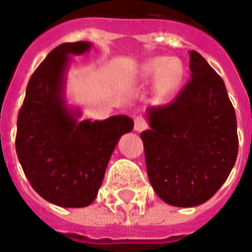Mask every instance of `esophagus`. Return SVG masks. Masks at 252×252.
I'll use <instances>...</instances> for the list:
<instances>
[{
    "instance_id": "34e87169",
    "label": "esophagus",
    "mask_w": 252,
    "mask_h": 252,
    "mask_svg": "<svg viewBox=\"0 0 252 252\" xmlns=\"http://www.w3.org/2000/svg\"><path fill=\"white\" fill-rule=\"evenodd\" d=\"M133 128H135V131L142 132L147 128V123L143 117H135L133 119Z\"/></svg>"
}]
</instances>
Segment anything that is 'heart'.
I'll list each match as a JSON object with an SVG mask.
<instances>
[{"instance_id":"obj_1","label":"heart","mask_w":252,"mask_h":252,"mask_svg":"<svg viewBox=\"0 0 252 252\" xmlns=\"http://www.w3.org/2000/svg\"><path fill=\"white\" fill-rule=\"evenodd\" d=\"M183 66L177 60L158 57L147 61L142 68V77L149 82H159V91L169 95L175 91L183 79Z\"/></svg>"}]
</instances>
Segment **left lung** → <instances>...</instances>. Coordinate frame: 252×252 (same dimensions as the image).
<instances>
[{
	"mask_svg": "<svg viewBox=\"0 0 252 252\" xmlns=\"http://www.w3.org/2000/svg\"><path fill=\"white\" fill-rule=\"evenodd\" d=\"M189 69L191 79L173 101L147 110L151 128L140 133L151 186L177 207L210 199L228 179L239 149L224 80L195 50Z\"/></svg>",
	"mask_w": 252,
	"mask_h": 252,
	"instance_id": "obj_1",
	"label": "left lung"
}]
</instances>
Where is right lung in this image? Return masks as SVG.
Masks as SVG:
<instances>
[{
	"instance_id": "right-lung-1",
	"label": "right lung",
	"mask_w": 252,
	"mask_h": 252,
	"mask_svg": "<svg viewBox=\"0 0 252 252\" xmlns=\"http://www.w3.org/2000/svg\"><path fill=\"white\" fill-rule=\"evenodd\" d=\"M89 42L63 43L35 69L17 116L16 153L31 187L63 207H86L95 199L126 116L76 123L63 98L68 54L87 52ZM77 116V113H76Z\"/></svg>"
}]
</instances>
